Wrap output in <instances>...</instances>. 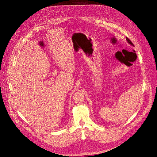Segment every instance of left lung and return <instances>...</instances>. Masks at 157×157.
<instances>
[{"label": "left lung", "instance_id": "8db88e82", "mask_svg": "<svg viewBox=\"0 0 157 157\" xmlns=\"http://www.w3.org/2000/svg\"><path fill=\"white\" fill-rule=\"evenodd\" d=\"M126 39H127V40L128 41V43H129V44H130L131 45H132V46H134V44H133V43H132V41L128 38V37H126Z\"/></svg>", "mask_w": 157, "mask_h": 157}]
</instances>
